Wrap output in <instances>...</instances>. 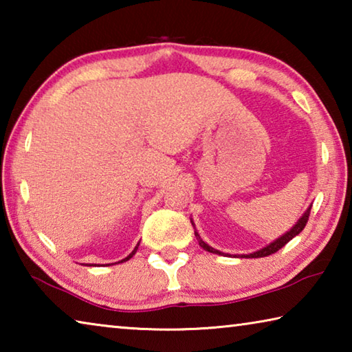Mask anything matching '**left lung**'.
Returning <instances> with one entry per match:
<instances>
[{"instance_id":"left-lung-1","label":"left lung","mask_w":352,"mask_h":352,"mask_svg":"<svg viewBox=\"0 0 352 352\" xmlns=\"http://www.w3.org/2000/svg\"><path fill=\"white\" fill-rule=\"evenodd\" d=\"M311 208H312V205H309V208L305 211V214H302V216H301L300 219H298V222H296L294 226H292V228L287 231V233H284L281 237H278L276 241L270 242L269 245H265L264 248L256 250V252H253V253H248V254H234V258H264V256H269V254L276 253L279 248H283V247L285 245V243L294 239L295 236H298V234L301 233L302 230H305V226H306L307 220H309V214H311ZM190 223H192L194 230H195V225H194V222H192V219H190ZM194 233H195V237H197V241H199V245H200L201 248H204V250H206V252L214 253V254H220V256H230V258H231V256H233V254L219 252V250H216V248H212V247L208 245V243H206L204 239H201L200 234L197 233V230H195Z\"/></svg>"}]
</instances>
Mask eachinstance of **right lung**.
<instances>
[{"label": "right lung", "mask_w": 352, "mask_h": 352, "mask_svg": "<svg viewBox=\"0 0 352 352\" xmlns=\"http://www.w3.org/2000/svg\"><path fill=\"white\" fill-rule=\"evenodd\" d=\"M138 247H140V243H138V245H136V247H135V250H133V252H132V253H130V254L127 256V258H124L122 261H119V262H126V261H129V259H130V258H132V256H133V254L136 253V250H138Z\"/></svg>", "instance_id": "obj_1"}]
</instances>
